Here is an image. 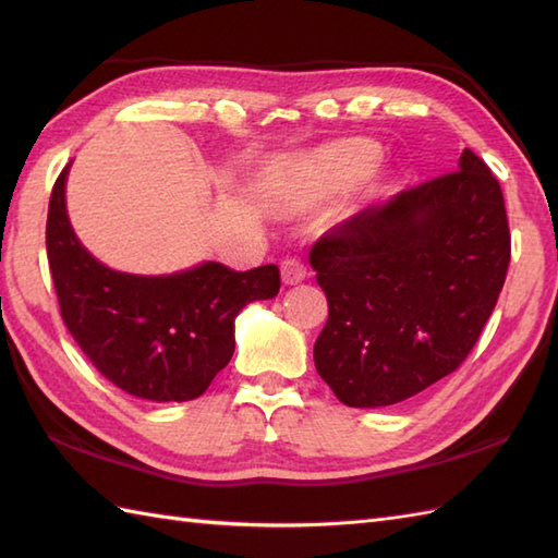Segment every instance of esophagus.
<instances>
[{"mask_svg": "<svg viewBox=\"0 0 558 558\" xmlns=\"http://www.w3.org/2000/svg\"><path fill=\"white\" fill-rule=\"evenodd\" d=\"M280 276L286 286H298V282H302L306 276H310V270H306V266L300 258H286L280 264Z\"/></svg>", "mask_w": 558, "mask_h": 558, "instance_id": "1", "label": "esophagus"}]
</instances>
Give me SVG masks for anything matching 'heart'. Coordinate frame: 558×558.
Segmentation results:
<instances>
[{
	"instance_id": "heart-1",
	"label": "heart",
	"mask_w": 558,
	"mask_h": 558,
	"mask_svg": "<svg viewBox=\"0 0 558 558\" xmlns=\"http://www.w3.org/2000/svg\"><path fill=\"white\" fill-rule=\"evenodd\" d=\"M376 160L378 146L372 141L345 138L288 162L286 168H280L278 177L280 186L292 198L302 204H316L360 184L374 170Z\"/></svg>"
}]
</instances>
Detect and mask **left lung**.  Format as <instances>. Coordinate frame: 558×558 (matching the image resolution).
Masks as SVG:
<instances>
[{"label": "left lung", "mask_w": 558, "mask_h": 558, "mask_svg": "<svg viewBox=\"0 0 558 558\" xmlns=\"http://www.w3.org/2000/svg\"><path fill=\"white\" fill-rule=\"evenodd\" d=\"M458 165L312 246L328 300L314 364L350 408L396 405L456 372L499 300L511 260L501 186L470 148Z\"/></svg>", "instance_id": "obj_1"}]
</instances>
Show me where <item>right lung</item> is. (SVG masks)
I'll list each match as a JSON object with an SVG mask.
<instances>
[{
  "instance_id": "add662e5",
  "label": "right lung",
  "mask_w": 558,
  "mask_h": 558,
  "mask_svg": "<svg viewBox=\"0 0 558 558\" xmlns=\"http://www.w3.org/2000/svg\"><path fill=\"white\" fill-rule=\"evenodd\" d=\"M69 165L47 210V260L59 312L93 366L129 396L182 402L204 396L234 352V316L280 290L276 264L232 270L216 260L172 276L102 266L66 216Z\"/></svg>"
}]
</instances>
